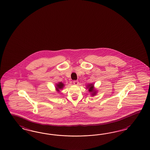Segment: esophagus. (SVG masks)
<instances>
[{"instance_id":"obj_1","label":"esophagus","mask_w":150,"mask_h":150,"mask_svg":"<svg viewBox=\"0 0 150 150\" xmlns=\"http://www.w3.org/2000/svg\"><path fill=\"white\" fill-rule=\"evenodd\" d=\"M73 82H74V84L75 85H77L79 84V81L77 80H75V81H74Z\"/></svg>"}]
</instances>
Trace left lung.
I'll return each instance as SVG.
<instances>
[{
  "instance_id": "left-lung-1",
  "label": "left lung",
  "mask_w": 150,
  "mask_h": 150,
  "mask_svg": "<svg viewBox=\"0 0 150 150\" xmlns=\"http://www.w3.org/2000/svg\"><path fill=\"white\" fill-rule=\"evenodd\" d=\"M86 88L88 89V92L90 93V95L92 96H96L97 93V91L95 88L94 83H89L86 85Z\"/></svg>"
}]
</instances>
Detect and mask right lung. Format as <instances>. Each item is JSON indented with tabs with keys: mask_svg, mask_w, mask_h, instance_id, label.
<instances>
[{
	"mask_svg": "<svg viewBox=\"0 0 150 150\" xmlns=\"http://www.w3.org/2000/svg\"><path fill=\"white\" fill-rule=\"evenodd\" d=\"M64 86H65V85H64V84L62 82H59L58 83H57L55 85V90H56L57 92H59L60 90H62Z\"/></svg>",
	"mask_w": 150,
	"mask_h": 150,
	"instance_id": "obj_1",
	"label": "right lung"
}]
</instances>
